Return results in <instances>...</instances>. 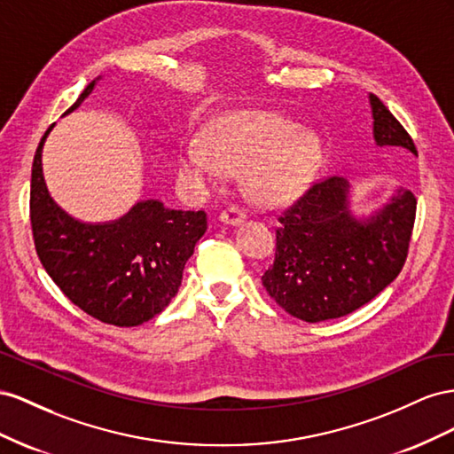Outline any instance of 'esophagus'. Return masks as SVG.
Wrapping results in <instances>:
<instances>
[{"label": "esophagus", "instance_id": "1", "mask_svg": "<svg viewBox=\"0 0 454 454\" xmlns=\"http://www.w3.org/2000/svg\"><path fill=\"white\" fill-rule=\"evenodd\" d=\"M245 218H247V215H245V211L236 205H230L223 213H220V220H223L224 224H231V226L243 223Z\"/></svg>", "mask_w": 454, "mask_h": 454}]
</instances>
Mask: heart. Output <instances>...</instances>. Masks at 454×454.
I'll return each instance as SVG.
<instances>
[{
  "mask_svg": "<svg viewBox=\"0 0 454 454\" xmlns=\"http://www.w3.org/2000/svg\"><path fill=\"white\" fill-rule=\"evenodd\" d=\"M323 161L321 137L261 110L218 118L203 138H188L178 152V176L196 192L216 188L230 171L247 169L256 198L285 201L312 183Z\"/></svg>",
  "mask_w": 454,
  "mask_h": 454,
  "instance_id": "heart-1",
  "label": "heart"
}]
</instances>
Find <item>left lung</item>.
<instances>
[{"mask_svg":"<svg viewBox=\"0 0 454 454\" xmlns=\"http://www.w3.org/2000/svg\"><path fill=\"white\" fill-rule=\"evenodd\" d=\"M369 100L377 146L419 155L384 102L377 95ZM414 216L417 198L399 188L382 209L357 218L349 211L346 180L323 178L278 216L276 258L262 285L296 319L317 323L352 314L399 276Z\"/></svg>","mask_w":454,"mask_h":454,"instance_id":"8db88e82","label":"left lung"}]
</instances>
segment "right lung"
<instances>
[{
    "mask_svg": "<svg viewBox=\"0 0 454 454\" xmlns=\"http://www.w3.org/2000/svg\"><path fill=\"white\" fill-rule=\"evenodd\" d=\"M51 129L32 163L30 223L37 256L57 287L90 317L115 327L150 321L176 294L188 258L207 230L205 211H175L146 200L114 223H80L60 209L45 186L42 150Z\"/></svg>",
    "mask_w": 454,
    "mask_h": 454,
    "instance_id": "obj_1",
    "label": "right lung"
}]
</instances>
